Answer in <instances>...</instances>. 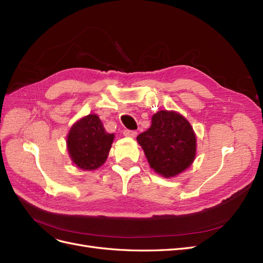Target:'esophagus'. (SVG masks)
<instances>
[{"mask_svg":"<svg viewBox=\"0 0 263 263\" xmlns=\"http://www.w3.org/2000/svg\"><path fill=\"white\" fill-rule=\"evenodd\" d=\"M136 135H137L136 130H129V129H125L124 130V136H126V137L134 138V137H136Z\"/></svg>","mask_w":263,"mask_h":263,"instance_id":"obj_1","label":"esophagus"}]
</instances>
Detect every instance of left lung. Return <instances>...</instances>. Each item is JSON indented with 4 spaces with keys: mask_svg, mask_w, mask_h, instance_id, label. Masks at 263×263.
<instances>
[{
    "mask_svg": "<svg viewBox=\"0 0 263 263\" xmlns=\"http://www.w3.org/2000/svg\"><path fill=\"white\" fill-rule=\"evenodd\" d=\"M147 160L164 178L176 177L192 164L196 154V137L192 126L177 112L159 110L151 126L137 136Z\"/></svg>",
    "mask_w": 263,
    "mask_h": 263,
    "instance_id": "8db88e82",
    "label": "left lung"
}]
</instances>
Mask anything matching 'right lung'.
Returning a JSON list of instances; mask_svg holds the SVG:
<instances>
[{"label": "right lung", "mask_w": 263, "mask_h": 263, "mask_svg": "<svg viewBox=\"0 0 263 263\" xmlns=\"http://www.w3.org/2000/svg\"><path fill=\"white\" fill-rule=\"evenodd\" d=\"M114 134L106 133L98 115L78 121L68 134L67 147L71 160L83 170H95L106 161Z\"/></svg>", "instance_id": "1"}]
</instances>
